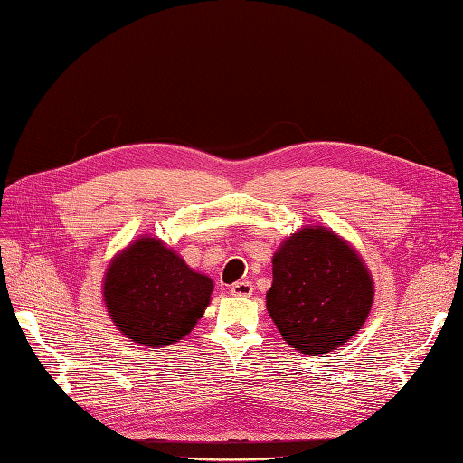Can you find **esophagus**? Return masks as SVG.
<instances>
[{
  "mask_svg": "<svg viewBox=\"0 0 463 463\" xmlns=\"http://www.w3.org/2000/svg\"><path fill=\"white\" fill-rule=\"evenodd\" d=\"M230 292H232V296H240V298H249L253 294V284L249 282V280H240V282H235V284H232V288H230Z\"/></svg>",
  "mask_w": 463,
  "mask_h": 463,
  "instance_id": "esophagus-1",
  "label": "esophagus"
}]
</instances>
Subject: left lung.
Listing matches in <instances>:
<instances>
[{
  "label": "left lung",
  "instance_id": "left-lung-1",
  "mask_svg": "<svg viewBox=\"0 0 463 463\" xmlns=\"http://www.w3.org/2000/svg\"><path fill=\"white\" fill-rule=\"evenodd\" d=\"M373 284L354 249L327 228H304L272 259L267 309L282 339L304 354H325L364 325Z\"/></svg>",
  "mask_w": 463,
  "mask_h": 463
}]
</instances>
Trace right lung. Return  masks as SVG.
<instances>
[{"instance_id": "right-lung-1", "label": "right lung", "mask_w": 463, "mask_h": 463, "mask_svg": "<svg viewBox=\"0 0 463 463\" xmlns=\"http://www.w3.org/2000/svg\"><path fill=\"white\" fill-rule=\"evenodd\" d=\"M212 288L214 282L159 240L142 237L110 262L103 294L122 335L144 346H167L204 316Z\"/></svg>"}]
</instances>
